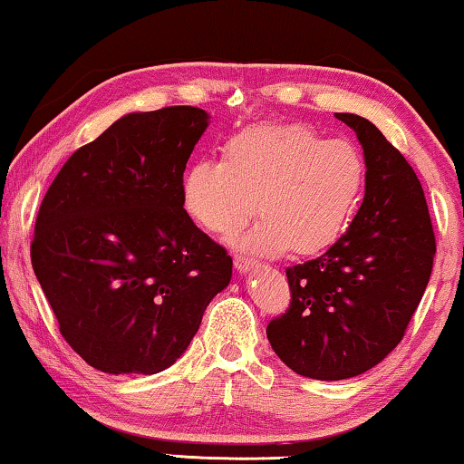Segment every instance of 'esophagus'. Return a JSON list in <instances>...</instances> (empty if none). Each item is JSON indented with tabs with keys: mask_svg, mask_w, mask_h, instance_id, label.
I'll use <instances>...</instances> for the list:
<instances>
[{
	"mask_svg": "<svg viewBox=\"0 0 464 464\" xmlns=\"http://www.w3.org/2000/svg\"><path fill=\"white\" fill-rule=\"evenodd\" d=\"M254 260L247 258V256H235V268L239 272H247L249 268H254Z\"/></svg>",
	"mask_w": 464,
	"mask_h": 464,
	"instance_id": "obj_1",
	"label": "esophagus"
}]
</instances>
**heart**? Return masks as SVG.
I'll list each match as a JSON object with an SVG mask.
<instances>
[{
    "instance_id": "obj_1",
    "label": "heart",
    "mask_w": 464,
    "mask_h": 464,
    "mask_svg": "<svg viewBox=\"0 0 464 464\" xmlns=\"http://www.w3.org/2000/svg\"><path fill=\"white\" fill-rule=\"evenodd\" d=\"M363 188L355 144L301 123H264L227 138L223 159L189 165L181 196L188 215L218 237H233L260 212L249 247L315 254L347 231Z\"/></svg>"
}]
</instances>
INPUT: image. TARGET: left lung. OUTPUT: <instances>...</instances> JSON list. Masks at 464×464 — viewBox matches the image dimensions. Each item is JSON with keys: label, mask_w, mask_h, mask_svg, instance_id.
<instances>
[{"label": "left lung", "mask_w": 464, "mask_h": 464, "mask_svg": "<svg viewBox=\"0 0 464 464\" xmlns=\"http://www.w3.org/2000/svg\"><path fill=\"white\" fill-rule=\"evenodd\" d=\"M334 115L363 146V202L326 254L286 268L289 307L266 328L281 362L314 380L359 376L402 341L436 254L413 167L365 117Z\"/></svg>", "instance_id": "obj_1"}]
</instances>
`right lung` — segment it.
<instances>
[{
  "label": "right lung",
  "mask_w": 464,
  "mask_h": 464,
  "mask_svg": "<svg viewBox=\"0 0 464 464\" xmlns=\"http://www.w3.org/2000/svg\"><path fill=\"white\" fill-rule=\"evenodd\" d=\"M202 109L130 113L72 154L43 198L31 260L65 343L105 373L175 363L233 260L183 208Z\"/></svg>",
  "instance_id": "1"
}]
</instances>
